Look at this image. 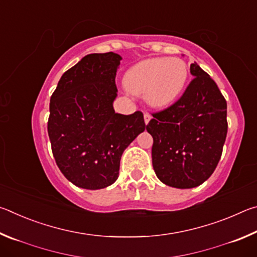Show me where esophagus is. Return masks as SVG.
<instances>
[{"instance_id": "esophagus-1", "label": "esophagus", "mask_w": 257, "mask_h": 257, "mask_svg": "<svg viewBox=\"0 0 257 257\" xmlns=\"http://www.w3.org/2000/svg\"><path fill=\"white\" fill-rule=\"evenodd\" d=\"M152 119V115L150 114V113H144V121H145V124H149V122Z\"/></svg>"}]
</instances>
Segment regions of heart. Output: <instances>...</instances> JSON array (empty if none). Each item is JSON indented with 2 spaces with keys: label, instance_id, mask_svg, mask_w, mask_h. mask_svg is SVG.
<instances>
[{
  "label": "heart",
  "instance_id": "b5f03b06",
  "mask_svg": "<svg viewBox=\"0 0 257 257\" xmlns=\"http://www.w3.org/2000/svg\"><path fill=\"white\" fill-rule=\"evenodd\" d=\"M188 69L179 58L141 61L125 72L123 82L129 93L143 95L149 105L162 108L176 101L184 89Z\"/></svg>",
  "mask_w": 257,
  "mask_h": 257
}]
</instances>
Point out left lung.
<instances>
[{
    "label": "left lung",
    "instance_id": "1",
    "mask_svg": "<svg viewBox=\"0 0 257 257\" xmlns=\"http://www.w3.org/2000/svg\"><path fill=\"white\" fill-rule=\"evenodd\" d=\"M185 93L146 125L153 137L152 162L164 185L194 188L211 177L227 137V102L214 80L196 62Z\"/></svg>",
    "mask_w": 257,
    "mask_h": 257
}]
</instances>
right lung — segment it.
Masks as SVG:
<instances>
[{
	"label": "right lung",
	"instance_id": "right-lung-1",
	"mask_svg": "<svg viewBox=\"0 0 257 257\" xmlns=\"http://www.w3.org/2000/svg\"><path fill=\"white\" fill-rule=\"evenodd\" d=\"M119 54L93 53L61 77L50 102L47 132L61 172L73 185L96 190L119 177L123 151L146 128L142 112L115 113Z\"/></svg>",
	"mask_w": 257,
	"mask_h": 257
}]
</instances>
